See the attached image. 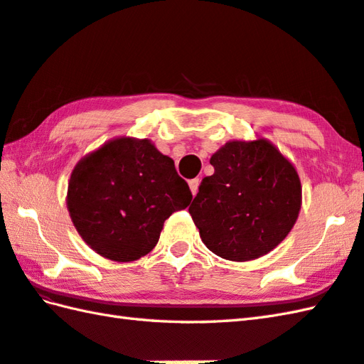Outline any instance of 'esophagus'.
Segmentation results:
<instances>
[{
	"label": "esophagus",
	"instance_id": "1",
	"mask_svg": "<svg viewBox=\"0 0 364 364\" xmlns=\"http://www.w3.org/2000/svg\"><path fill=\"white\" fill-rule=\"evenodd\" d=\"M198 186H200V180H198V178H194V180L189 181V188H191L192 196L197 194V192H198Z\"/></svg>",
	"mask_w": 364,
	"mask_h": 364
}]
</instances>
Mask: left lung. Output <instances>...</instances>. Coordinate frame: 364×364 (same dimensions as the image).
<instances>
[{
    "instance_id": "1",
    "label": "left lung",
    "mask_w": 364,
    "mask_h": 364,
    "mask_svg": "<svg viewBox=\"0 0 364 364\" xmlns=\"http://www.w3.org/2000/svg\"><path fill=\"white\" fill-rule=\"evenodd\" d=\"M189 206L203 244L230 261H250L274 250L299 218L297 170L267 139L230 141L211 159Z\"/></svg>"
}]
</instances>
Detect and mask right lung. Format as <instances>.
Masks as SVG:
<instances>
[{
  "instance_id": "right-lung-1",
  "label": "right lung",
  "mask_w": 364,
  "mask_h": 364,
  "mask_svg": "<svg viewBox=\"0 0 364 364\" xmlns=\"http://www.w3.org/2000/svg\"><path fill=\"white\" fill-rule=\"evenodd\" d=\"M192 200L172 158L149 139L117 137L75 166L67 191L73 225L102 257L136 261L158 244L162 225Z\"/></svg>"
}]
</instances>
